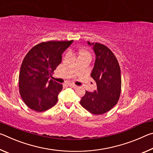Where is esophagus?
<instances>
[{"label":"esophagus","mask_w":153,"mask_h":153,"mask_svg":"<svg viewBox=\"0 0 153 153\" xmlns=\"http://www.w3.org/2000/svg\"><path fill=\"white\" fill-rule=\"evenodd\" d=\"M68 86L71 87V88H77V86H76V85L73 84H69Z\"/></svg>","instance_id":"obj_1"}]
</instances>
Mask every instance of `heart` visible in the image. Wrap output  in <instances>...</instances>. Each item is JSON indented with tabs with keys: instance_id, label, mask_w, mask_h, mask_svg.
<instances>
[{
	"instance_id": "heart-1",
	"label": "heart",
	"mask_w": 153,
	"mask_h": 153,
	"mask_svg": "<svg viewBox=\"0 0 153 153\" xmlns=\"http://www.w3.org/2000/svg\"><path fill=\"white\" fill-rule=\"evenodd\" d=\"M85 55H88V56H90L89 53H88V52H86V51H79V56H85Z\"/></svg>"
}]
</instances>
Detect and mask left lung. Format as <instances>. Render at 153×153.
I'll return each mask as SVG.
<instances>
[{
  "label": "left lung",
  "mask_w": 153,
  "mask_h": 153,
  "mask_svg": "<svg viewBox=\"0 0 153 153\" xmlns=\"http://www.w3.org/2000/svg\"><path fill=\"white\" fill-rule=\"evenodd\" d=\"M96 55L91 77L97 84L93 92L86 91L80 104L94 115H102L110 111L120 99L121 88L120 67L107 46L100 43H90Z\"/></svg>",
  "instance_id": "left-lung-1"
}]
</instances>
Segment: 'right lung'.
Returning <instances> with one entry per match:
<instances>
[{"mask_svg":"<svg viewBox=\"0 0 153 153\" xmlns=\"http://www.w3.org/2000/svg\"><path fill=\"white\" fill-rule=\"evenodd\" d=\"M73 42H43L25 55L20 68L19 88L22 98L31 109L42 112L57 102L63 85L50 77L61 63L62 54Z\"/></svg>","mask_w":153,"mask_h":153,"instance_id":"obj_1","label":"right lung"}]
</instances>
